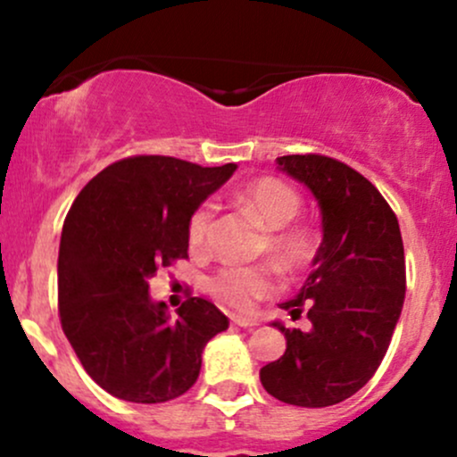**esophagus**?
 I'll return each mask as SVG.
<instances>
[{"label":"esophagus","instance_id":"esophagus-1","mask_svg":"<svg viewBox=\"0 0 457 457\" xmlns=\"http://www.w3.org/2000/svg\"><path fill=\"white\" fill-rule=\"evenodd\" d=\"M232 324H236V327H240V328H253V327H258V320L245 318V316H232Z\"/></svg>","mask_w":457,"mask_h":457}]
</instances>
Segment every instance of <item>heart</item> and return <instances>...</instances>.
<instances>
[{"label": "heart", "mask_w": 457, "mask_h": 457, "mask_svg": "<svg viewBox=\"0 0 457 457\" xmlns=\"http://www.w3.org/2000/svg\"><path fill=\"white\" fill-rule=\"evenodd\" d=\"M234 204L253 217L266 232V251L283 270H301L316 253V234L312 228L292 223L303 199L286 180L275 176L258 178L234 193ZM212 206L204 204L188 219V245L206 249L212 232ZM277 290V277L269 266H228L208 279V292L234 309H249L253 301Z\"/></svg>", "instance_id": "b5f03b06"}]
</instances>
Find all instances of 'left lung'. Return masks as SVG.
<instances>
[{"label": "left lung", "mask_w": 457, "mask_h": 457, "mask_svg": "<svg viewBox=\"0 0 457 457\" xmlns=\"http://www.w3.org/2000/svg\"><path fill=\"white\" fill-rule=\"evenodd\" d=\"M281 171L305 185L322 217V243L312 275L281 309L305 312L307 328H286V353L260 370L277 400L324 408L348 400L378 370L400 320L406 264L395 212L353 167L320 154L277 159Z\"/></svg>", "instance_id": "8db88e82"}]
</instances>
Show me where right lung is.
Listing matches in <instances>:
<instances>
[{"instance_id":"add662e5","label":"right lung","mask_w":457,"mask_h":457,"mask_svg":"<svg viewBox=\"0 0 457 457\" xmlns=\"http://www.w3.org/2000/svg\"><path fill=\"white\" fill-rule=\"evenodd\" d=\"M234 171L236 162L130 156L104 167L72 202L57 258L62 328L83 370L118 400H176L195 385L206 344L229 327L199 296L170 316L148 281L188 258V219Z\"/></svg>"}]
</instances>
